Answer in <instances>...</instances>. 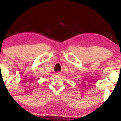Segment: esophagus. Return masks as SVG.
<instances>
[{"mask_svg":"<svg viewBox=\"0 0 121 121\" xmlns=\"http://www.w3.org/2000/svg\"><path fill=\"white\" fill-rule=\"evenodd\" d=\"M56 76H60L61 75V72H57V73H56Z\"/></svg>","mask_w":121,"mask_h":121,"instance_id":"1","label":"esophagus"}]
</instances>
